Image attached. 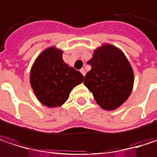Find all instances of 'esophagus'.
I'll use <instances>...</instances> for the list:
<instances>
[{
	"mask_svg": "<svg viewBox=\"0 0 157 157\" xmlns=\"http://www.w3.org/2000/svg\"><path fill=\"white\" fill-rule=\"evenodd\" d=\"M80 72L82 73V75L83 76H84V75H85V74H86V72H85V70H84L83 68H82V69L80 70Z\"/></svg>",
	"mask_w": 157,
	"mask_h": 157,
	"instance_id": "34e87169",
	"label": "esophagus"
}]
</instances>
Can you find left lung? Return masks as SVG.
Instances as JSON below:
<instances>
[{"mask_svg":"<svg viewBox=\"0 0 157 157\" xmlns=\"http://www.w3.org/2000/svg\"><path fill=\"white\" fill-rule=\"evenodd\" d=\"M87 64L92 69L84 76L83 83L93 93L97 104L107 110L121 107L134 84L133 69L124 53L112 45L103 44L93 51Z\"/></svg>","mask_w":157,"mask_h":157,"instance_id":"8db88e82","label":"left lung"}]
</instances>
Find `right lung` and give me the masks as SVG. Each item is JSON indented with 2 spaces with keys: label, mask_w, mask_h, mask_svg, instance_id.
Returning <instances> with one entry per match:
<instances>
[{
  "label": "right lung",
  "mask_w": 157,
  "mask_h": 157,
  "mask_svg": "<svg viewBox=\"0 0 157 157\" xmlns=\"http://www.w3.org/2000/svg\"><path fill=\"white\" fill-rule=\"evenodd\" d=\"M63 51L56 47L45 49L35 60L30 71V85L36 99L49 108L63 105L83 75L65 64Z\"/></svg>",
  "instance_id": "obj_1"
}]
</instances>
